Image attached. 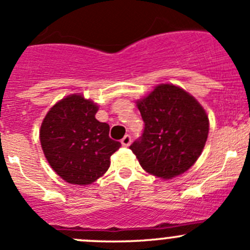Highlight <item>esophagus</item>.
Here are the masks:
<instances>
[{
	"mask_svg": "<svg viewBox=\"0 0 250 250\" xmlns=\"http://www.w3.org/2000/svg\"><path fill=\"white\" fill-rule=\"evenodd\" d=\"M130 144H131V136H130V135H125V136L121 139V145H123L124 147H127L130 146Z\"/></svg>",
	"mask_w": 250,
	"mask_h": 250,
	"instance_id": "34e87169",
	"label": "esophagus"
}]
</instances>
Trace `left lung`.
<instances>
[{
	"instance_id": "1",
	"label": "left lung",
	"mask_w": 250,
	"mask_h": 250,
	"mask_svg": "<svg viewBox=\"0 0 250 250\" xmlns=\"http://www.w3.org/2000/svg\"><path fill=\"white\" fill-rule=\"evenodd\" d=\"M145 123L132 142L140 165L156 177H177L200 157L208 135V118L199 102L174 84H159L137 101Z\"/></svg>"
}]
</instances>
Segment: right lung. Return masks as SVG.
Wrapping results in <instances>:
<instances>
[{"label": "right lung", "mask_w": 250, "mask_h": 250, "mask_svg": "<svg viewBox=\"0 0 250 250\" xmlns=\"http://www.w3.org/2000/svg\"><path fill=\"white\" fill-rule=\"evenodd\" d=\"M98 105L71 94L47 111L40 144L47 162L65 182L87 185L108 170L120 142L109 137V125L96 119Z\"/></svg>", "instance_id": "obj_1"}]
</instances>
